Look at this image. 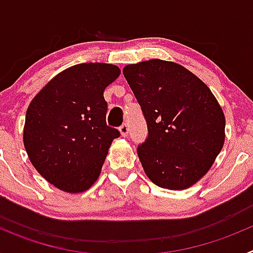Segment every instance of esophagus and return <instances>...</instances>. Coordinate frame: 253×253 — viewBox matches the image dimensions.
Instances as JSON below:
<instances>
[{
  "instance_id": "obj_1",
  "label": "esophagus",
  "mask_w": 253,
  "mask_h": 253,
  "mask_svg": "<svg viewBox=\"0 0 253 253\" xmlns=\"http://www.w3.org/2000/svg\"><path fill=\"white\" fill-rule=\"evenodd\" d=\"M119 130H120V134H122L123 137H126V135H128V124H126V123H124V124L120 125Z\"/></svg>"
}]
</instances>
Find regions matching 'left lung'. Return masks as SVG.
<instances>
[{
	"instance_id": "obj_1",
	"label": "left lung",
	"mask_w": 253,
	"mask_h": 253,
	"mask_svg": "<svg viewBox=\"0 0 253 253\" xmlns=\"http://www.w3.org/2000/svg\"><path fill=\"white\" fill-rule=\"evenodd\" d=\"M147 122L140 163L157 186L184 190L209 171L224 144L225 119L209 90L185 67L151 59L123 69Z\"/></svg>"
}]
</instances>
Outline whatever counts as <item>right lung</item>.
<instances>
[{"instance_id":"right-lung-1","label":"right lung","mask_w":253,"mask_h":253,"mask_svg":"<svg viewBox=\"0 0 253 253\" xmlns=\"http://www.w3.org/2000/svg\"><path fill=\"white\" fill-rule=\"evenodd\" d=\"M119 67L82 63L69 67L30 102L24 146L40 175L58 189L77 194L100 176L109 147L120 131L107 126L104 91Z\"/></svg>"}]
</instances>
